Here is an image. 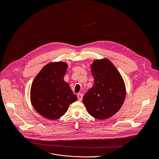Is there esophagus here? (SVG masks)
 <instances>
[{
	"instance_id": "1",
	"label": "esophagus",
	"mask_w": 159,
	"mask_h": 159,
	"mask_svg": "<svg viewBox=\"0 0 159 159\" xmlns=\"http://www.w3.org/2000/svg\"><path fill=\"white\" fill-rule=\"evenodd\" d=\"M77 97H78V100H79V101H81V100H82V99H83V94H81V93H78V95H77Z\"/></svg>"
}]
</instances>
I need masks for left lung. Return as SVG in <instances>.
I'll return each instance as SVG.
<instances>
[{
    "label": "left lung",
    "instance_id": "1",
    "mask_svg": "<svg viewBox=\"0 0 159 159\" xmlns=\"http://www.w3.org/2000/svg\"><path fill=\"white\" fill-rule=\"evenodd\" d=\"M91 72L94 83L84 95L83 103L92 117L100 120L109 118L119 110L125 100L124 81L108 59L95 60Z\"/></svg>",
    "mask_w": 159,
    "mask_h": 159
}]
</instances>
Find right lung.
<instances>
[{
	"mask_svg": "<svg viewBox=\"0 0 159 159\" xmlns=\"http://www.w3.org/2000/svg\"><path fill=\"white\" fill-rule=\"evenodd\" d=\"M67 64L49 63L42 68L32 84L30 100L38 113L50 120L60 118L69 105L77 100L67 83L64 80Z\"/></svg>",
	"mask_w": 159,
	"mask_h": 159,
	"instance_id": "1",
	"label": "right lung"
}]
</instances>
